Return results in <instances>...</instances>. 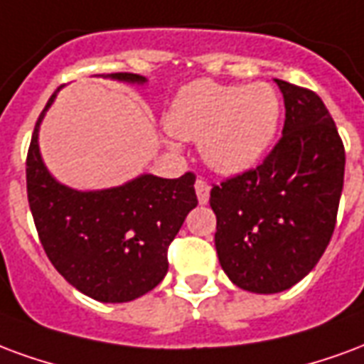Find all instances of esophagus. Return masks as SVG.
Returning a JSON list of instances; mask_svg holds the SVG:
<instances>
[{
  "label": "esophagus",
  "instance_id": "1",
  "mask_svg": "<svg viewBox=\"0 0 364 364\" xmlns=\"http://www.w3.org/2000/svg\"><path fill=\"white\" fill-rule=\"evenodd\" d=\"M209 190H211V186H209L205 180L203 178L196 180V193H198V201H200V203H208Z\"/></svg>",
  "mask_w": 364,
  "mask_h": 364
}]
</instances>
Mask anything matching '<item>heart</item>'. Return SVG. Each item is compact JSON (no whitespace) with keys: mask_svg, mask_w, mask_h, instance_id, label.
Segmentation results:
<instances>
[{"mask_svg":"<svg viewBox=\"0 0 364 364\" xmlns=\"http://www.w3.org/2000/svg\"><path fill=\"white\" fill-rule=\"evenodd\" d=\"M281 100L272 85L196 81L174 100L166 118L171 134L200 141L209 166L225 174L250 168L272 145Z\"/></svg>","mask_w":364,"mask_h":364,"instance_id":"1","label":"heart"}]
</instances>
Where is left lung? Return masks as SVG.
<instances>
[{
    "instance_id": "1",
    "label": "left lung",
    "mask_w": 364,
    "mask_h": 364,
    "mask_svg": "<svg viewBox=\"0 0 364 364\" xmlns=\"http://www.w3.org/2000/svg\"><path fill=\"white\" fill-rule=\"evenodd\" d=\"M283 135L266 159L213 184L215 248L237 287L272 294L309 275L336 229L346 147L316 92L275 79Z\"/></svg>"
}]
</instances>
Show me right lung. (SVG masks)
I'll use <instances>...</instances> for the list:
<instances>
[{
    "instance_id": "right-lung-1",
    "label": "right lung",
    "mask_w": 364,
    "mask_h": 364,
    "mask_svg": "<svg viewBox=\"0 0 364 364\" xmlns=\"http://www.w3.org/2000/svg\"><path fill=\"white\" fill-rule=\"evenodd\" d=\"M110 77L145 81L135 73ZM55 92L36 120L26 153V196L42 248L77 291L100 302L134 301L168 272V246L198 205L196 174L174 180L143 174L100 192L55 182L38 153V126Z\"/></svg>"
}]
</instances>
